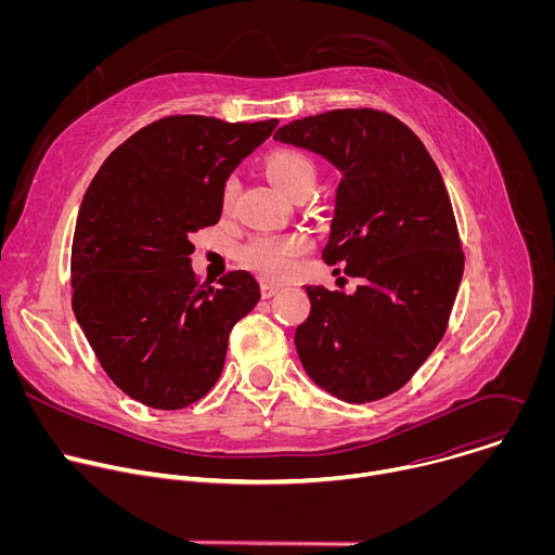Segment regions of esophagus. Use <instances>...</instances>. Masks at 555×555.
Wrapping results in <instances>:
<instances>
[{"label": "esophagus", "instance_id": "esophagus-1", "mask_svg": "<svg viewBox=\"0 0 555 555\" xmlns=\"http://www.w3.org/2000/svg\"><path fill=\"white\" fill-rule=\"evenodd\" d=\"M279 289H281V287H279L276 283H268V281L261 283V296H263V298H272Z\"/></svg>", "mask_w": 555, "mask_h": 555}]
</instances>
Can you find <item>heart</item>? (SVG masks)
<instances>
[{
  "instance_id": "obj_1",
  "label": "heart",
  "mask_w": 555,
  "mask_h": 555,
  "mask_svg": "<svg viewBox=\"0 0 555 555\" xmlns=\"http://www.w3.org/2000/svg\"><path fill=\"white\" fill-rule=\"evenodd\" d=\"M266 173L272 180V184L285 193L287 197H294L296 193L313 186L315 182V169L307 155L281 149L268 155L266 160ZM236 195L234 180H228L221 191V206L223 210H230ZM305 250V240L300 234H272L263 232L253 236V240L242 248V261L253 272L266 276V279H281L285 276L294 259Z\"/></svg>"
}]
</instances>
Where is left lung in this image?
<instances>
[{
  "label": "left lung",
  "mask_w": 555,
  "mask_h": 555,
  "mask_svg": "<svg viewBox=\"0 0 555 555\" xmlns=\"http://www.w3.org/2000/svg\"><path fill=\"white\" fill-rule=\"evenodd\" d=\"M276 142L338 173L325 263L360 276L353 294L305 285L294 345L305 373L349 404L402 388L441 340L463 255L443 178L422 140L373 109H334L281 127Z\"/></svg>",
  "instance_id": "8db88e82"
}]
</instances>
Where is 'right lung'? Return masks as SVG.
Masks as SVG:
<instances>
[{"instance_id": "obj_1", "label": "right lung", "mask_w": 555, "mask_h": 555, "mask_svg": "<svg viewBox=\"0 0 555 555\" xmlns=\"http://www.w3.org/2000/svg\"><path fill=\"white\" fill-rule=\"evenodd\" d=\"M279 120L169 116L125 140L78 208L72 309L114 384L135 402L184 409L215 386L228 336L261 298L236 270L195 283L191 234L221 217V191Z\"/></svg>"}]
</instances>
